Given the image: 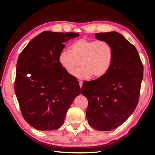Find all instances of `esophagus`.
<instances>
[{
	"label": "esophagus",
	"instance_id": "esophagus-1",
	"mask_svg": "<svg viewBox=\"0 0 155 155\" xmlns=\"http://www.w3.org/2000/svg\"><path fill=\"white\" fill-rule=\"evenodd\" d=\"M79 86H80L81 88L83 87V82H82V81H79Z\"/></svg>",
	"mask_w": 155,
	"mask_h": 155
}]
</instances>
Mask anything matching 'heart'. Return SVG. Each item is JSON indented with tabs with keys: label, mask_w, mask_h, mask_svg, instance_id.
Segmentation results:
<instances>
[{
	"label": "heart",
	"mask_w": 155,
	"mask_h": 155,
	"mask_svg": "<svg viewBox=\"0 0 155 155\" xmlns=\"http://www.w3.org/2000/svg\"><path fill=\"white\" fill-rule=\"evenodd\" d=\"M113 55V48L107 41L81 38L71 45L70 51L62 50L60 52L58 62L66 72L72 74L81 61L83 67L73 75L83 80L92 75L96 78L104 76L111 67Z\"/></svg>",
	"instance_id": "heart-1"
}]
</instances>
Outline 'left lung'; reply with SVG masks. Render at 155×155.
<instances>
[{
  "label": "left lung",
  "instance_id": "8db88e82",
  "mask_svg": "<svg viewBox=\"0 0 155 155\" xmlns=\"http://www.w3.org/2000/svg\"><path fill=\"white\" fill-rule=\"evenodd\" d=\"M95 38L109 42L114 51L113 61L103 77L84 82L81 93L88 101V124L97 130L108 131L123 124L136 108L143 65L135 47L121 34L100 32L95 34Z\"/></svg>",
  "mask_w": 155,
  "mask_h": 155
}]
</instances>
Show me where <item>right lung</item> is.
Instances as JSON below:
<instances>
[{
  "label": "right lung",
  "mask_w": 155,
  "mask_h": 155,
  "mask_svg": "<svg viewBox=\"0 0 155 155\" xmlns=\"http://www.w3.org/2000/svg\"><path fill=\"white\" fill-rule=\"evenodd\" d=\"M78 35L42 32L19 55L15 92L25 120L36 129L53 130L60 127L71 104L81 93L78 81L58 62L65 42Z\"/></svg>",
  "instance_id": "obj_1"
}]
</instances>
